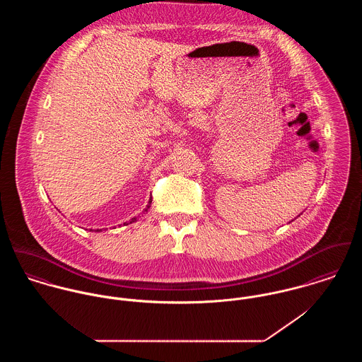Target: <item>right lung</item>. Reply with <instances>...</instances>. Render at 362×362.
I'll list each match as a JSON object with an SVG mask.
<instances>
[{
    "label": "right lung",
    "mask_w": 362,
    "mask_h": 362,
    "mask_svg": "<svg viewBox=\"0 0 362 362\" xmlns=\"http://www.w3.org/2000/svg\"><path fill=\"white\" fill-rule=\"evenodd\" d=\"M151 204H152V198H151V201H149V204H148V206H146V209H145V211H148V209H149V207H151ZM134 221H136V217H134V218H131V220H129V221H127V223H124V224H131V223H134ZM95 231H96V233H98V231H102V230H99V228H98V230H95Z\"/></svg>",
    "instance_id": "obj_1"
}]
</instances>
